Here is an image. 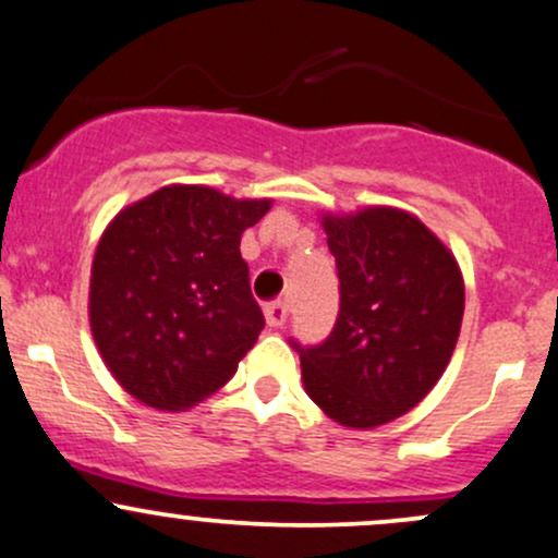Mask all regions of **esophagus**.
Wrapping results in <instances>:
<instances>
[{
    "label": "esophagus",
    "mask_w": 558,
    "mask_h": 558,
    "mask_svg": "<svg viewBox=\"0 0 558 558\" xmlns=\"http://www.w3.org/2000/svg\"><path fill=\"white\" fill-rule=\"evenodd\" d=\"M265 320L269 328H280L289 320V304L286 302H269L265 304Z\"/></svg>",
    "instance_id": "obj_1"
}]
</instances>
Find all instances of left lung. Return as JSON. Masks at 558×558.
Segmentation results:
<instances>
[{"mask_svg": "<svg viewBox=\"0 0 558 558\" xmlns=\"http://www.w3.org/2000/svg\"><path fill=\"white\" fill-rule=\"evenodd\" d=\"M339 317L326 341L291 347L304 389L333 421L373 428L418 405L448 368L463 320L456 256L418 217L365 209L326 217Z\"/></svg>", "mask_w": 558, "mask_h": 558, "instance_id": "1", "label": "left lung"}]
</instances>
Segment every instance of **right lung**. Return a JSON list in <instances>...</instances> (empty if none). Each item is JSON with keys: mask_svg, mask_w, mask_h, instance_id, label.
<instances>
[{"mask_svg": "<svg viewBox=\"0 0 558 558\" xmlns=\"http://www.w3.org/2000/svg\"><path fill=\"white\" fill-rule=\"evenodd\" d=\"M269 201L201 185L161 187L126 206L97 243L89 323L132 397L185 410L230 381L265 317L251 296L241 235Z\"/></svg>", "mask_w": 558, "mask_h": 558, "instance_id": "obj_1", "label": "right lung"}]
</instances>
